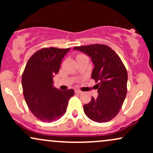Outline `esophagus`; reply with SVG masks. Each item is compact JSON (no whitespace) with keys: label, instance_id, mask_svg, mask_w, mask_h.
<instances>
[{"label":"esophagus","instance_id":"34e87169","mask_svg":"<svg viewBox=\"0 0 153 153\" xmlns=\"http://www.w3.org/2000/svg\"><path fill=\"white\" fill-rule=\"evenodd\" d=\"M75 94H82V91L78 90V89H75Z\"/></svg>","mask_w":153,"mask_h":153}]
</instances>
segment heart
Returning a JSON list of instances; mask_svg holds the SVG:
<instances>
[{
	"instance_id": "b5f03b06",
	"label": "heart",
	"mask_w": 153,
	"mask_h": 153,
	"mask_svg": "<svg viewBox=\"0 0 153 153\" xmlns=\"http://www.w3.org/2000/svg\"><path fill=\"white\" fill-rule=\"evenodd\" d=\"M79 55H82V54H79ZM79 55H78V56H79Z\"/></svg>"
}]
</instances>
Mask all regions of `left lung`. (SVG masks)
Masks as SVG:
<instances>
[{
  "instance_id": "obj_1",
  "label": "left lung",
  "mask_w": 153,
  "mask_h": 153,
  "mask_svg": "<svg viewBox=\"0 0 153 153\" xmlns=\"http://www.w3.org/2000/svg\"><path fill=\"white\" fill-rule=\"evenodd\" d=\"M88 55L94 65L91 78L98 88L97 99L92 97L83 106L85 115L99 123L109 122L118 114L127 95V72L119 55L105 45L75 47Z\"/></svg>"
}]
</instances>
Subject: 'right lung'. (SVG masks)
Here are the masks:
<instances>
[{
  "label": "right lung",
  "instance_id": "right-lung-1",
  "mask_svg": "<svg viewBox=\"0 0 153 153\" xmlns=\"http://www.w3.org/2000/svg\"><path fill=\"white\" fill-rule=\"evenodd\" d=\"M71 49L43 48L29 58L23 73V94L32 114L44 122L57 120L65 114L73 89L60 91L53 86L61 62Z\"/></svg>",
  "mask_w": 153,
  "mask_h": 153
}]
</instances>
